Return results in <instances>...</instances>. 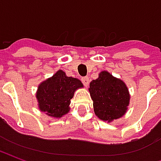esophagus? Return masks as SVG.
<instances>
[{
  "instance_id": "1",
  "label": "esophagus",
  "mask_w": 161,
  "mask_h": 161,
  "mask_svg": "<svg viewBox=\"0 0 161 161\" xmlns=\"http://www.w3.org/2000/svg\"><path fill=\"white\" fill-rule=\"evenodd\" d=\"M81 81H82V83L84 84V86H86V87H87L88 84L90 83V80H89V77H82V78H81Z\"/></svg>"
}]
</instances>
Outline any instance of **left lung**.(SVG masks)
<instances>
[{"label":"left lung","mask_w":161,"mask_h":161,"mask_svg":"<svg viewBox=\"0 0 161 161\" xmlns=\"http://www.w3.org/2000/svg\"><path fill=\"white\" fill-rule=\"evenodd\" d=\"M95 114L103 121H111L124 115L129 103L126 84L108 71H102L90 84Z\"/></svg>","instance_id":"8db88e82"}]
</instances>
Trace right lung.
<instances>
[{
  "label": "right lung",
  "mask_w": 161,
  "mask_h": 161,
  "mask_svg": "<svg viewBox=\"0 0 161 161\" xmlns=\"http://www.w3.org/2000/svg\"><path fill=\"white\" fill-rule=\"evenodd\" d=\"M80 87H83L80 80L58 70L39 86L36 97L40 109L50 116L61 117L68 113L74 91Z\"/></svg>",
  "instance_id": "right-lung-1"
}]
</instances>
